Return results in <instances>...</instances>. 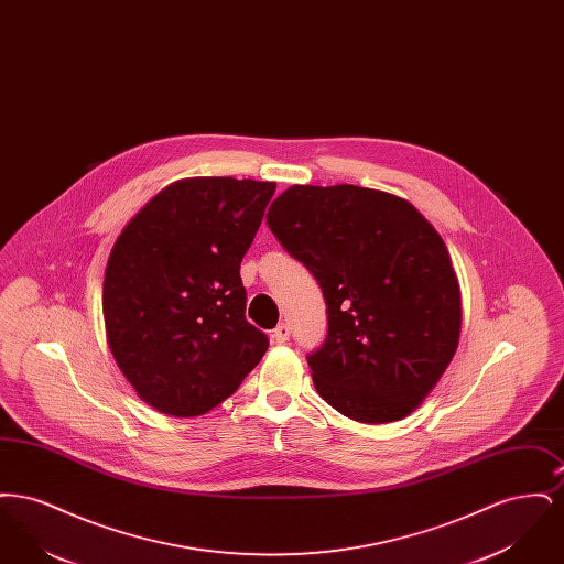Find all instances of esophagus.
Returning a JSON list of instances; mask_svg holds the SVG:
<instances>
[{
  "label": "esophagus",
  "mask_w": 564,
  "mask_h": 564,
  "mask_svg": "<svg viewBox=\"0 0 564 564\" xmlns=\"http://www.w3.org/2000/svg\"><path fill=\"white\" fill-rule=\"evenodd\" d=\"M290 334H292V327H290L288 323H281V325H276V327L272 329V340H274L276 345H283V343L290 340Z\"/></svg>",
  "instance_id": "obj_1"
}]
</instances>
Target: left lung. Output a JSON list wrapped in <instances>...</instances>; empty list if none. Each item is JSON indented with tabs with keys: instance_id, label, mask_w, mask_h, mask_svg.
<instances>
[{
	"instance_id": "obj_1",
	"label": "left lung",
	"mask_w": 564,
	"mask_h": 564,
	"mask_svg": "<svg viewBox=\"0 0 564 564\" xmlns=\"http://www.w3.org/2000/svg\"><path fill=\"white\" fill-rule=\"evenodd\" d=\"M267 221L327 304V338L306 357L317 393L359 423L416 410L460 334L458 281L435 228L400 196L349 184L292 186Z\"/></svg>"
}]
</instances>
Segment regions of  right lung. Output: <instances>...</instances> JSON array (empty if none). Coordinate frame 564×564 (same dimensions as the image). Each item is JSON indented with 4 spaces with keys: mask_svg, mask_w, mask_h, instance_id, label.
<instances>
[{
    "mask_svg": "<svg viewBox=\"0 0 564 564\" xmlns=\"http://www.w3.org/2000/svg\"><path fill=\"white\" fill-rule=\"evenodd\" d=\"M274 188L182 180L134 215L109 253V349L139 398L164 414L209 412L269 349V336L245 319L241 262Z\"/></svg>",
    "mask_w": 564,
    "mask_h": 564,
    "instance_id": "1",
    "label": "right lung"
}]
</instances>
